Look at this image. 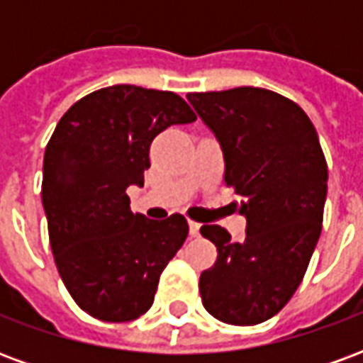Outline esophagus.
I'll return each instance as SVG.
<instances>
[{
    "mask_svg": "<svg viewBox=\"0 0 363 363\" xmlns=\"http://www.w3.org/2000/svg\"><path fill=\"white\" fill-rule=\"evenodd\" d=\"M189 229H190V235L192 237H196L198 233H200V223L198 221H189Z\"/></svg>",
    "mask_w": 363,
    "mask_h": 363,
    "instance_id": "obj_1",
    "label": "esophagus"
}]
</instances>
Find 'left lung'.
Instances as JSON below:
<instances>
[{"label":"left lung","mask_w":363,"mask_h":363,"mask_svg":"<svg viewBox=\"0 0 363 363\" xmlns=\"http://www.w3.org/2000/svg\"><path fill=\"white\" fill-rule=\"evenodd\" d=\"M223 151V181L241 198L245 241L220 225L200 233L218 260L200 276L206 311L229 325H259L288 303L319 241L328 169L319 135L294 101L259 87L189 93Z\"/></svg>","instance_id":"left-lung-1"}]
</instances>
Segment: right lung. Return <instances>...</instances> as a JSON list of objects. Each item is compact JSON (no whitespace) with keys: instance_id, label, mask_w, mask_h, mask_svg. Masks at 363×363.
<instances>
[{"instance_id":"obj_1","label":"right lung","mask_w":363,"mask_h":363,"mask_svg":"<svg viewBox=\"0 0 363 363\" xmlns=\"http://www.w3.org/2000/svg\"><path fill=\"white\" fill-rule=\"evenodd\" d=\"M194 120L171 91L112 85L79 99L46 145L43 206L54 260L95 319L124 323L147 311L189 235L181 213L155 221L132 212L126 190L143 186L155 135Z\"/></svg>"}]
</instances>
